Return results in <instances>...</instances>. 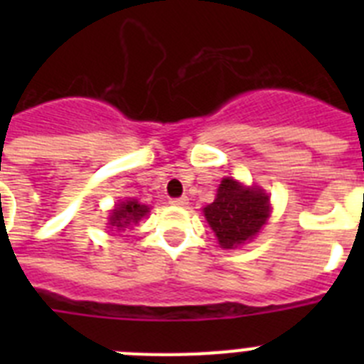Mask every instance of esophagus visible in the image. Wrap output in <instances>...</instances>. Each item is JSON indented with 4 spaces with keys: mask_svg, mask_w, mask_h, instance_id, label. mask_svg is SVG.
I'll return each mask as SVG.
<instances>
[{
    "mask_svg": "<svg viewBox=\"0 0 364 364\" xmlns=\"http://www.w3.org/2000/svg\"><path fill=\"white\" fill-rule=\"evenodd\" d=\"M169 204L180 205V208H182V205L188 204V197H176V198H171V200H169Z\"/></svg>",
    "mask_w": 364,
    "mask_h": 364,
    "instance_id": "esophagus-1",
    "label": "esophagus"
}]
</instances>
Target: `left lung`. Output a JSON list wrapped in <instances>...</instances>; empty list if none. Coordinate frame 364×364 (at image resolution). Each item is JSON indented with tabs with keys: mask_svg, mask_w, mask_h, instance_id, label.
<instances>
[{
	"mask_svg": "<svg viewBox=\"0 0 364 364\" xmlns=\"http://www.w3.org/2000/svg\"><path fill=\"white\" fill-rule=\"evenodd\" d=\"M269 202L259 188H244L237 180L224 178L213 204L205 205L204 217L222 247H233L255 237L268 218Z\"/></svg>",
	"mask_w": 364,
	"mask_h": 364,
	"instance_id": "obj_1",
	"label": "left lung"
}]
</instances>
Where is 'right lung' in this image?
Here are the masks:
<instances>
[{"label": "right lung", "instance_id": "right-lung-1", "mask_svg": "<svg viewBox=\"0 0 364 364\" xmlns=\"http://www.w3.org/2000/svg\"><path fill=\"white\" fill-rule=\"evenodd\" d=\"M149 211L147 205L138 204L134 200H127V202H122L118 204V208L111 213V226H117V228H125L129 226V224H136L144 215Z\"/></svg>", "mask_w": 364, "mask_h": 364}]
</instances>
